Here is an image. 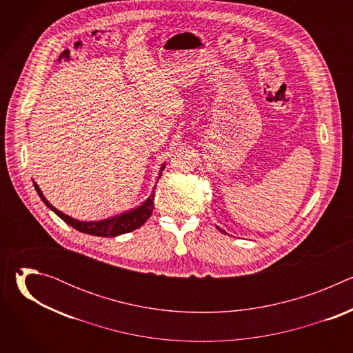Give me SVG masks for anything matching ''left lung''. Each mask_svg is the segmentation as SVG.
<instances>
[{
    "label": "left lung",
    "mask_w": 353,
    "mask_h": 353,
    "mask_svg": "<svg viewBox=\"0 0 353 353\" xmlns=\"http://www.w3.org/2000/svg\"><path fill=\"white\" fill-rule=\"evenodd\" d=\"M218 229H219V228H218ZM219 230H221V232H223V230H222V229H219ZM223 233H225V232H223Z\"/></svg>",
    "instance_id": "8db88e82"
}]
</instances>
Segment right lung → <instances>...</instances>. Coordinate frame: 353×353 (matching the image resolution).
I'll use <instances>...</instances> for the list:
<instances>
[{"instance_id":"right-lung-1","label":"right lung","mask_w":353,"mask_h":353,"mask_svg":"<svg viewBox=\"0 0 353 353\" xmlns=\"http://www.w3.org/2000/svg\"><path fill=\"white\" fill-rule=\"evenodd\" d=\"M165 169V165L161 168V172ZM162 176V173H159V177ZM158 177V179H159ZM33 185L39 194V196L41 198L43 203L52 210L56 215H59L64 222H67L70 226H72L74 229L82 232V233H88V234H93V236H100V237H114V236H119V234H124V233H128V232H132L135 229H138L139 226H142L148 219L149 216L152 215V211H154V198H155V188L157 185L154 187L152 190V194H150V196L145 201V203L128 212H124L121 215H117V216H113V218H109V219H105V221H97V222H83V221H78V219H74L65 214H63L61 211H59L57 208H54L52 204L48 203V201L46 199V196L43 195L41 190L39 188V185L33 181Z\"/></svg>"}]
</instances>
